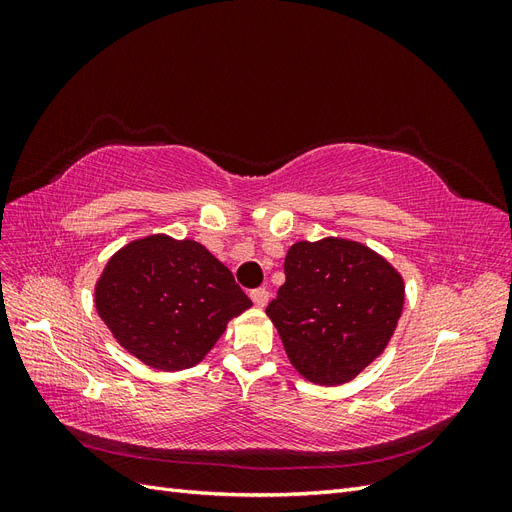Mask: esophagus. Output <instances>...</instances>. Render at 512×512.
<instances>
[{"label": "esophagus", "instance_id": "1", "mask_svg": "<svg viewBox=\"0 0 512 512\" xmlns=\"http://www.w3.org/2000/svg\"><path fill=\"white\" fill-rule=\"evenodd\" d=\"M250 297H252L256 307H265L269 303V290L267 288H254L250 292Z\"/></svg>", "mask_w": 512, "mask_h": 512}]
</instances>
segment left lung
<instances>
[{
    "instance_id": "1",
    "label": "left lung",
    "mask_w": 512,
    "mask_h": 512,
    "mask_svg": "<svg viewBox=\"0 0 512 512\" xmlns=\"http://www.w3.org/2000/svg\"><path fill=\"white\" fill-rule=\"evenodd\" d=\"M286 282L267 305L290 363L314 384H344L386 348L404 307V280L346 239L294 243Z\"/></svg>"
}]
</instances>
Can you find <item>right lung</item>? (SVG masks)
Returning <instances> with one entry per match:
<instances>
[{"mask_svg":"<svg viewBox=\"0 0 512 512\" xmlns=\"http://www.w3.org/2000/svg\"><path fill=\"white\" fill-rule=\"evenodd\" d=\"M250 305L232 273L203 245L164 235L123 247L96 286L98 314L117 342L164 371L203 361L226 322Z\"/></svg>","mask_w":512,"mask_h":512,"instance_id":"right-lung-1","label":"right lung"}]
</instances>
